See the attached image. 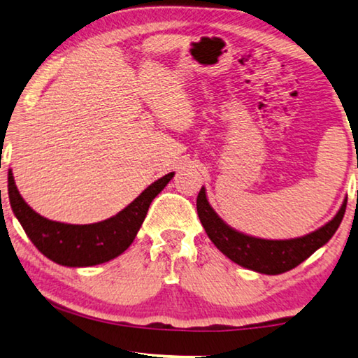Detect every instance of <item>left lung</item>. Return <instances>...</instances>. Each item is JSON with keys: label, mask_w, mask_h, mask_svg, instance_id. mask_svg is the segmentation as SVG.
<instances>
[{"label": "left lung", "mask_w": 358, "mask_h": 358, "mask_svg": "<svg viewBox=\"0 0 358 358\" xmlns=\"http://www.w3.org/2000/svg\"><path fill=\"white\" fill-rule=\"evenodd\" d=\"M345 205H348V200L343 203L331 221L309 235L293 240H262L236 232L227 224H224L208 203L203 187L196 196L198 217L213 243L238 266L267 275H278L291 271L325 245L343 221Z\"/></svg>", "instance_id": "obj_1"}]
</instances>
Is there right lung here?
<instances>
[{
    "mask_svg": "<svg viewBox=\"0 0 358 358\" xmlns=\"http://www.w3.org/2000/svg\"><path fill=\"white\" fill-rule=\"evenodd\" d=\"M173 176L174 173H169L148 185L117 216L86 225L49 221L33 211L20 196L13 171L8 174V190L15 217L38 251L60 266L87 267L113 259L129 248L144 222L152 200L166 187Z\"/></svg>",
    "mask_w": 358,
    "mask_h": 358,
    "instance_id": "right-lung-1",
    "label": "right lung"
}]
</instances>
